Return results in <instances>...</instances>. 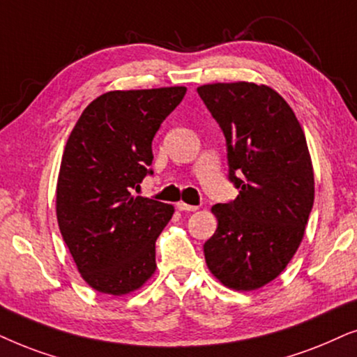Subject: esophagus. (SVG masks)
Returning a JSON list of instances; mask_svg holds the SVG:
<instances>
[{
	"mask_svg": "<svg viewBox=\"0 0 357 357\" xmlns=\"http://www.w3.org/2000/svg\"><path fill=\"white\" fill-rule=\"evenodd\" d=\"M176 207H178V211H181V212H194V211H197V206H189V204H186V202H178L176 204Z\"/></svg>",
	"mask_w": 357,
	"mask_h": 357,
	"instance_id": "1",
	"label": "esophagus"
}]
</instances>
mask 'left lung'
Returning <instances> with one entry per match:
<instances>
[{
	"label": "left lung",
	"instance_id": "obj_1",
	"mask_svg": "<svg viewBox=\"0 0 357 357\" xmlns=\"http://www.w3.org/2000/svg\"><path fill=\"white\" fill-rule=\"evenodd\" d=\"M197 93L223 130L235 201L215 204L217 230L204 245L223 286L256 291L296 255L315 197L310 151L281 94L248 82L202 84Z\"/></svg>",
	"mask_w": 357,
	"mask_h": 357
}]
</instances>
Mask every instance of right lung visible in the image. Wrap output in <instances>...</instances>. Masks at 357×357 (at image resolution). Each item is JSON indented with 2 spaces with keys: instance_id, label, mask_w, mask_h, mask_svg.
Listing matches in <instances>:
<instances>
[{
  "instance_id": "add662e5",
  "label": "right lung",
  "mask_w": 357,
  "mask_h": 357,
  "mask_svg": "<svg viewBox=\"0 0 357 357\" xmlns=\"http://www.w3.org/2000/svg\"><path fill=\"white\" fill-rule=\"evenodd\" d=\"M186 88L109 91L84 109L66 140L56 220L82 278L126 296L155 274V241L174 207L134 196L150 169L151 142Z\"/></svg>"
}]
</instances>
